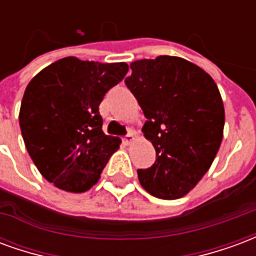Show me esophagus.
<instances>
[{"instance_id":"1","label":"esophagus","mask_w":256,"mask_h":256,"mask_svg":"<svg viewBox=\"0 0 256 256\" xmlns=\"http://www.w3.org/2000/svg\"><path fill=\"white\" fill-rule=\"evenodd\" d=\"M133 141H134V134H133V132H128V133L126 134L124 137H123V142H124V144H126V145L132 144Z\"/></svg>"}]
</instances>
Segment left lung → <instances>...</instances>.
Segmentation results:
<instances>
[{
    "instance_id": "obj_1",
    "label": "left lung",
    "mask_w": 256,
    "mask_h": 256,
    "mask_svg": "<svg viewBox=\"0 0 256 256\" xmlns=\"http://www.w3.org/2000/svg\"><path fill=\"white\" fill-rule=\"evenodd\" d=\"M126 86L146 118L142 133L156 150L150 168L137 170L152 196L172 200L196 186L224 137L225 110L218 86L204 70L176 56L130 64Z\"/></svg>"
}]
</instances>
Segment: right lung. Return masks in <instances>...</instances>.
Listing matches in <instances>:
<instances>
[{"mask_svg":"<svg viewBox=\"0 0 256 256\" xmlns=\"http://www.w3.org/2000/svg\"><path fill=\"white\" fill-rule=\"evenodd\" d=\"M126 63L64 58L31 79L19 123L26 148L49 182L66 192L89 190L120 140L102 132L98 106L128 74Z\"/></svg>","mask_w":256,"mask_h":256,"instance_id":"right-lung-1","label":"right lung"}]
</instances>
